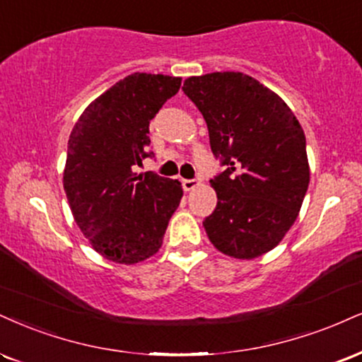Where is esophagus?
<instances>
[{"instance_id": "esophagus-1", "label": "esophagus", "mask_w": 362, "mask_h": 362, "mask_svg": "<svg viewBox=\"0 0 362 362\" xmlns=\"http://www.w3.org/2000/svg\"><path fill=\"white\" fill-rule=\"evenodd\" d=\"M182 185H184V190H194L200 185V178H185L182 180Z\"/></svg>"}]
</instances>
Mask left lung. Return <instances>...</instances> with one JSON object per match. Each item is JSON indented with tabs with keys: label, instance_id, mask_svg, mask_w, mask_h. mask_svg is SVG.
I'll list each match as a JSON object with an SVG mask.
<instances>
[{
	"label": "left lung",
	"instance_id": "8db88e82",
	"mask_svg": "<svg viewBox=\"0 0 362 362\" xmlns=\"http://www.w3.org/2000/svg\"><path fill=\"white\" fill-rule=\"evenodd\" d=\"M182 90L224 167L211 180L217 206L204 219L207 236L224 255L258 258L291 228L308 189L302 126L280 95L243 72L189 77Z\"/></svg>",
	"mask_w": 362,
	"mask_h": 362
}]
</instances>
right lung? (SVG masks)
I'll return each mask as SVG.
<instances>
[{
  "instance_id": "right-lung-1",
  "label": "right lung",
  "mask_w": 362,
  "mask_h": 362,
  "mask_svg": "<svg viewBox=\"0 0 362 362\" xmlns=\"http://www.w3.org/2000/svg\"><path fill=\"white\" fill-rule=\"evenodd\" d=\"M180 82L134 72L90 103L69 138L64 189L74 219L94 250L115 263L153 256L184 195L178 180L134 172L153 156L150 121Z\"/></svg>"
}]
</instances>
